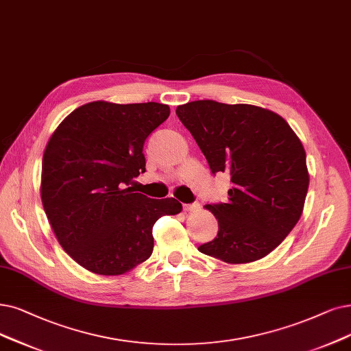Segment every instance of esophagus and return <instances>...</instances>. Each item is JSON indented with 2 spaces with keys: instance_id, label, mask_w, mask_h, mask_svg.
Returning a JSON list of instances; mask_svg holds the SVG:
<instances>
[{
  "instance_id": "1",
  "label": "esophagus",
  "mask_w": 351,
  "mask_h": 351,
  "mask_svg": "<svg viewBox=\"0 0 351 351\" xmlns=\"http://www.w3.org/2000/svg\"><path fill=\"white\" fill-rule=\"evenodd\" d=\"M200 204L199 203H191V204H184L183 208L184 212H195V210H199Z\"/></svg>"
}]
</instances>
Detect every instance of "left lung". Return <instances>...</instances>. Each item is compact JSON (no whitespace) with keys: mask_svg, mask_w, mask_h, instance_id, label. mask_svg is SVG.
Returning a JSON list of instances; mask_svg holds the SVG:
<instances>
[{"mask_svg":"<svg viewBox=\"0 0 351 351\" xmlns=\"http://www.w3.org/2000/svg\"><path fill=\"white\" fill-rule=\"evenodd\" d=\"M176 114L212 173L226 171L232 181L226 203L206 206L219 232L199 250L228 263L271 254L295 228L310 184L297 134L275 112L246 104L194 101Z\"/></svg>","mask_w":351,"mask_h":351,"instance_id":"8db88e82","label":"left lung"}]
</instances>
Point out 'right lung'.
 <instances>
[{"instance_id": "1", "label": "right lung", "mask_w": 351, "mask_h": 351, "mask_svg": "<svg viewBox=\"0 0 351 351\" xmlns=\"http://www.w3.org/2000/svg\"><path fill=\"white\" fill-rule=\"evenodd\" d=\"M170 115L147 104L82 105L50 136L41 164V202L67 255L97 275H122L147 261L152 226L183 206L128 187L145 173L144 143Z\"/></svg>"}]
</instances>
